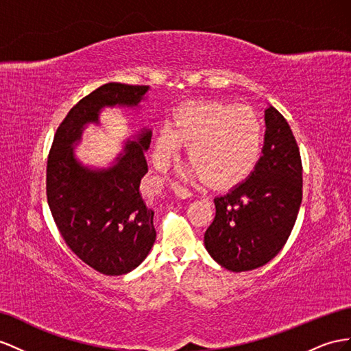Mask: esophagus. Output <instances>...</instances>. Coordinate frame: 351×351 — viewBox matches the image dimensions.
<instances>
[{
	"label": "esophagus",
	"mask_w": 351,
	"mask_h": 351,
	"mask_svg": "<svg viewBox=\"0 0 351 351\" xmlns=\"http://www.w3.org/2000/svg\"><path fill=\"white\" fill-rule=\"evenodd\" d=\"M172 188L173 191L178 197H181V199H190V197H193V193L188 190V188H185L184 185H181L179 182H173L172 184Z\"/></svg>",
	"instance_id": "1"
}]
</instances>
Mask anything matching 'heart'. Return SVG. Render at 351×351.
I'll list each match as a JSON object with an SVG mask.
<instances>
[{"instance_id":"b5f03b06","label":"heart","mask_w":351,"mask_h":351,"mask_svg":"<svg viewBox=\"0 0 351 351\" xmlns=\"http://www.w3.org/2000/svg\"><path fill=\"white\" fill-rule=\"evenodd\" d=\"M263 142L264 124L252 106L190 102L176 108L172 128L165 125L157 132L154 152L165 166L181 151L182 143L190 145L191 175L213 186H228L252 172Z\"/></svg>"}]
</instances>
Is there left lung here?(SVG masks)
Instances as JSON below:
<instances>
[{"label": "left lung", "mask_w": 351, "mask_h": 351, "mask_svg": "<svg viewBox=\"0 0 351 351\" xmlns=\"http://www.w3.org/2000/svg\"><path fill=\"white\" fill-rule=\"evenodd\" d=\"M263 156L243 184L215 197V219L204 232L210 256L230 271L265 265L291 236L302 200L300 148L285 117L265 110Z\"/></svg>", "instance_id": "1"}]
</instances>
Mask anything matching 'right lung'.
<instances>
[{
  "label": "right lung",
  "instance_id": "obj_1",
  "mask_svg": "<svg viewBox=\"0 0 351 351\" xmlns=\"http://www.w3.org/2000/svg\"><path fill=\"white\" fill-rule=\"evenodd\" d=\"M148 86L108 83L83 97L59 124L47 158L46 193L49 208L62 239L69 249L96 271L121 276L147 258L156 241L154 212L139 193L148 172L143 151L151 132L143 130L129 142L117 163L90 170L78 163L73 143L83 125L97 123L101 108L134 106Z\"/></svg>",
  "mask_w": 351,
  "mask_h": 351
}]
</instances>
